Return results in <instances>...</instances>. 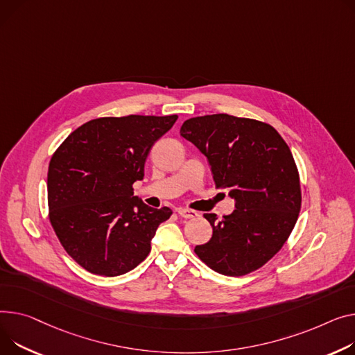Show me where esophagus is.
I'll use <instances>...</instances> for the list:
<instances>
[{
    "mask_svg": "<svg viewBox=\"0 0 355 355\" xmlns=\"http://www.w3.org/2000/svg\"><path fill=\"white\" fill-rule=\"evenodd\" d=\"M178 214L182 217V218H194L198 216V212L194 211V209H190V208H178Z\"/></svg>",
    "mask_w": 355,
    "mask_h": 355,
    "instance_id": "1",
    "label": "esophagus"
}]
</instances>
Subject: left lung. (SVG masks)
<instances>
[{
	"mask_svg": "<svg viewBox=\"0 0 355 355\" xmlns=\"http://www.w3.org/2000/svg\"><path fill=\"white\" fill-rule=\"evenodd\" d=\"M180 134L207 157L217 188L235 201L223 220L204 214L212 237L196 254L230 277L263 267L290 237L301 208L298 170L287 143L266 123L228 114L190 118Z\"/></svg>",
	"mask_w": 355,
	"mask_h": 355,
	"instance_id": "obj_1",
	"label": "left lung"
}]
</instances>
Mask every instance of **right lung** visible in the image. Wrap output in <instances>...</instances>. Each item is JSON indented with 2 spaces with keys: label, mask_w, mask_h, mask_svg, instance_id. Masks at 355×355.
<instances>
[{
  "label": "right lung",
  "mask_w": 355,
  "mask_h": 355,
  "mask_svg": "<svg viewBox=\"0 0 355 355\" xmlns=\"http://www.w3.org/2000/svg\"><path fill=\"white\" fill-rule=\"evenodd\" d=\"M177 115H127L91 120L54 153L46 178L50 221L65 251L87 271L116 277L135 268L171 208L134 196L155 141Z\"/></svg>",
  "instance_id": "1"
}]
</instances>
